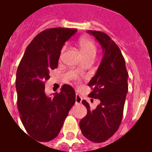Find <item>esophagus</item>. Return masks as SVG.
<instances>
[{"mask_svg":"<svg viewBox=\"0 0 152 152\" xmlns=\"http://www.w3.org/2000/svg\"><path fill=\"white\" fill-rule=\"evenodd\" d=\"M82 102V98L79 95V94H76V104H79L81 103Z\"/></svg>","mask_w":152,"mask_h":152,"instance_id":"esophagus-1","label":"esophagus"}]
</instances>
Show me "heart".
I'll return each mask as SVG.
<instances>
[{
	"instance_id": "obj_1",
	"label": "heart",
	"mask_w": 152,
	"mask_h": 152,
	"mask_svg": "<svg viewBox=\"0 0 152 152\" xmlns=\"http://www.w3.org/2000/svg\"><path fill=\"white\" fill-rule=\"evenodd\" d=\"M79 45L83 56L95 57L96 53H97V47L92 40H89L88 38H82L80 40ZM65 50H66V46H63L61 50V55H63Z\"/></svg>"
}]
</instances>
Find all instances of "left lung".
Returning a JSON list of instances; mask_svg holds the SVG:
<instances>
[{
    "mask_svg": "<svg viewBox=\"0 0 152 152\" xmlns=\"http://www.w3.org/2000/svg\"><path fill=\"white\" fill-rule=\"evenodd\" d=\"M88 32L96 38L104 52L99 69L89 83L92 89L89 96L99 99L100 104L92 110L83 100L87 115L80 122V128L87 139L99 143L112 137L121 123L128 93V72L120 48L108 35L92 30Z\"/></svg>",
    "mask_w": 152,
    "mask_h": 152,
    "instance_id": "1",
    "label": "left lung"
}]
</instances>
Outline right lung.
Segmentation results:
<instances>
[{"instance_id":"right-lung-1","label":"right lung","mask_w":152,"mask_h":152,"mask_svg":"<svg viewBox=\"0 0 152 152\" xmlns=\"http://www.w3.org/2000/svg\"><path fill=\"white\" fill-rule=\"evenodd\" d=\"M77 31L76 28H49L37 35L28 45L16 74L17 105L28 134L39 142L58 135L76 101V93L63 85L53 98L45 94L50 71L58 67L62 47Z\"/></svg>"}]
</instances>
